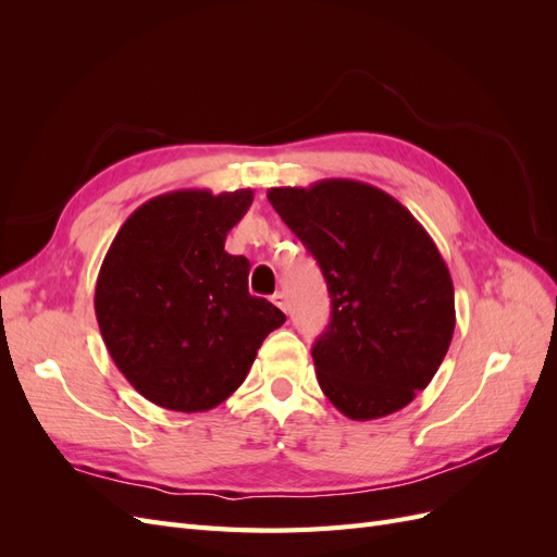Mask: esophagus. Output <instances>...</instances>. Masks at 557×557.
<instances>
[{
  "mask_svg": "<svg viewBox=\"0 0 557 557\" xmlns=\"http://www.w3.org/2000/svg\"><path fill=\"white\" fill-rule=\"evenodd\" d=\"M272 301L281 309V311H288V301H285V295L283 293H274L272 295Z\"/></svg>",
  "mask_w": 557,
  "mask_h": 557,
  "instance_id": "obj_1",
  "label": "esophagus"
}]
</instances>
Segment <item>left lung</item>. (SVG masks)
Returning a JSON list of instances; mask_svg holds the SVG:
<instances>
[{
	"instance_id": "8db88e82",
	"label": "left lung",
	"mask_w": 557,
	"mask_h": 557,
	"mask_svg": "<svg viewBox=\"0 0 557 557\" xmlns=\"http://www.w3.org/2000/svg\"><path fill=\"white\" fill-rule=\"evenodd\" d=\"M267 199L327 281L332 318L311 348L325 397L352 420L404 409L453 339V281L440 248L409 209L360 181L272 188Z\"/></svg>"
}]
</instances>
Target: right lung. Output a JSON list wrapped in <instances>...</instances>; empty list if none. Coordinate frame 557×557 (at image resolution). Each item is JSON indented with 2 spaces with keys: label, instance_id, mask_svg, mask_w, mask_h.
<instances>
[{
  "label": "right lung",
  "instance_id": "add662e5",
  "mask_svg": "<svg viewBox=\"0 0 557 557\" xmlns=\"http://www.w3.org/2000/svg\"><path fill=\"white\" fill-rule=\"evenodd\" d=\"M252 190H174L117 230L95 285V313L115 367L148 401L209 411L244 383L264 336L285 323L248 293L250 262L225 250Z\"/></svg>",
  "mask_w": 557,
  "mask_h": 557
}]
</instances>
